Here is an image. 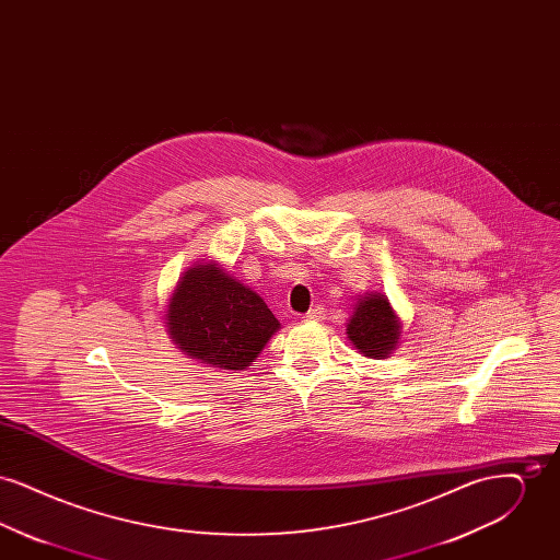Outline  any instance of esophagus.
I'll return each instance as SVG.
<instances>
[{
  "label": "esophagus",
  "mask_w": 560,
  "mask_h": 560,
  "mask_svg": "<svg viewBox=\"0 0 560 560\" xmlns=\"http://www.w3.org/2000/svg\"><path fill=\"white\" fill-rule=\"evenodd\" d=\"M323 315H325V308L323 306H315V308H311L302 319L304 320H319L323 319Z\"/></svg>",
  "instance_id": "34e87169"
}]
</instances>
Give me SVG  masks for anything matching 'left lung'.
Instances as JSON below:
<instances>
[{"label":"left lung","instance_id":"8db88e82","mask_svg":"<svg viewBox=\"0 0 560 560\" xmlns=\"http://www.w3.org/2000/svg\"><path fill=\"white\" fill-rule=\"evenodd\" d=\"M400 327L399 317L384 293H365L357 298L347 336L363 357L386 359L399 347Z\"/></svg>","mask_w":560,"mask_h":560}]
</instances>
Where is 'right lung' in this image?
I'll list each match as a JSON object with an SVG mask.
<instances>
[{
  "instance_id": "obj_1",
  "label": "right lung",
  "mask_w": 560,
  "mask_h": 560,
  "mask_svg": "<svg viewBox=\"0 0 560 560\" xmlns=\"http://www.w3.org/2000/svg\"><path fill=\"white\" fill-rule=\"evenodd\" d=\"M172 342L190 359L220 370H247L281 327L265 300L215 262L180 277L165 311Z\"/></svg>"
}]
</instances>
